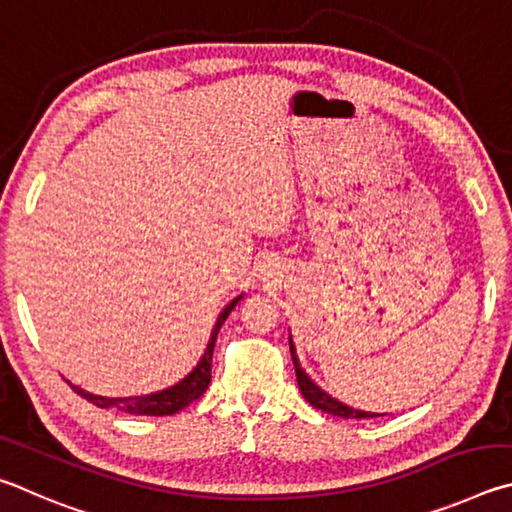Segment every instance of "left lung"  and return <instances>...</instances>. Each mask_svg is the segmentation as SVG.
Returning <instances> with one entry per match:
<instances>
[{
	"instance_id": "left-lung-1",
	"label": "left lung",
	"mask_w": 512,
	"mask_h": 512,
	"mask_svg": "<svg viewBox=\"0 0 512 512\" xmlns=\"http://www.w3.org/2000/svg\"><path fill=\"white\" fill-rule=\"evenodd\" d=\"M290 353H292V362H294V371H297V382L301 389V396L306 398L312 407L326 411V414H333L339 418H375V416H384V414H371V411H362V409H353L344 405V402L335 400L333 396H328L324 389H319L315 382H312L306 371L301 369V364L297 360V351H294L292 337H290Z\"/></svg>"
}]
</instances>
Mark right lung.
<instances>
[{
	"label": "right lung",
	"instance_id": "right-lung-1",
	"mask_svg": "<svg viewBox=\"0 0 512 512\" xmlns=\"http://www.w3.org/2000/svg\"><path fill=\"white\" fill-rule=\"evenodd\" d=\"M242 299L240 297L233 299L227 308L220 312L218 321H215L213 326V333L209 344H206V351L202 355V360L197 362L195 369L186 375L184 380H179L177 384L168 389H161L155 393H146V396H132V398H105V396H94V393H89L85 389L76 387V384L67 382L71 389H74L80 398H85L92 402V405L101 407V409H121L125 414H134V416H173L177 411H182L184 407L191 405L193 400H197L206 391L211 382V360H213V346H215V339H218V330L222 328L224 319L229 317V312L236 308V303Z\"/></svg>",
	"mask_w": 512,
	"mask_h": 512
}]
</instances>
